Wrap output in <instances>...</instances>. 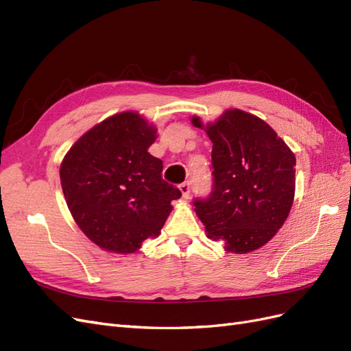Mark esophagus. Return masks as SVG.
<instances>
[{
    "mask_svg": "<svg viewBox=\"0 0 351 351\" xmlns=\"http://www.w3.org/2000/svg\"><path fill=\"white\" fill-rule=\"evenodd\" d=\"M180 190H182L183 197H189V196H190V192H192V184H190L189 182L182 183V184H180Z\"/></svg>",
    "mask_w": 351,
    "mask_h": 351,
    "instance_id": "obj_1",
    "label": "esophagus"
}]
</instances>
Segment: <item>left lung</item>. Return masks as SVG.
<instances>
[{
	"mask_svg": "<svg viewBox=\"0 0 351 351\" xmlns=\"http://www.w3.org/2000/svg\"><path fill=\"white\" fill-rule=\"evenodd\" d=\"M196 127H202L197 117ZM212 141V189L193 205L208 237L228 252L247 253L268 243L290 214L295 158L258 117L228 110L206 125Z\"/></svg>",
	"mask_w": 351,
	"mask_h": 351,
	"instance_id": "1",
	"label": "left lung"
}]
</instances>
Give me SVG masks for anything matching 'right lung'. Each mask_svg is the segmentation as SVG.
I'll return each instance as SVG.
<instances>
[{
	"instance_id": "add662e5",
	"label": "right lung",
	"mask_w": 351,
	"mask_h": 351,
	"mask_svg": "<svg viewBox=\"0 0 351 351\" xmlns=\"http://www.w3.org/2000/svg\"><path fill=\"white\" fill-rule=\"evenodd\" d=\"M156 130L136 112L95 125L71 146L60 168L62 193L80 230L99 247L133 253L155 239L182 192L162 178L147 149Z\"/></svg>"
}]
</instances>
